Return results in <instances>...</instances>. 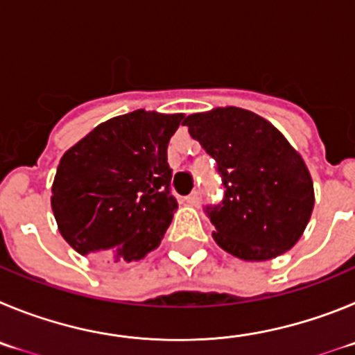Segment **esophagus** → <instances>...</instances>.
Wrapping results in <instances>:
<instances>
[{"instance_id":"34e87169","label":"esophagus","mask_w":355,"mask_h":355,"mask_svg":"<svg viewBox=\"0 0 355 355\" xmlns=\"http://www.w3.org/2000/svg\"><path fill=\"white\" fill-rule=\"evenodd\" d=\"M200 201H201V194L198 193V191L191 193L189 196H185V203H189V205H193V207L200 205Z\"/></svg>"}]
</instances>
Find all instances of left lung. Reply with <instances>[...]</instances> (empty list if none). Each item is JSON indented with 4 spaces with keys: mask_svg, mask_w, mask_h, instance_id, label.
<instances>
[{
    "mask_svg": "<svg viewBox=\"0 0 355 355\" xmlns=\"http://www.w3.org/2000/svg\"><path fill=\"white\" fill-rule=\"evenodd\" d=\"M217 162L225 185L219 205L205 207L214 241L233 257L263 261L301 239L313 205L304 161L270 122L242 107H216L184 120Z\"/></svg>",
    "mask_w": 355,
    "mask_h": 355,
    "instance_id": "obj_1",
    "label": "left lung"
}]
</instances>
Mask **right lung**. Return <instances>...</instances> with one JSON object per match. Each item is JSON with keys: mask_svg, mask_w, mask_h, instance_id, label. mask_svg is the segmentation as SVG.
Instances as JSON below:
<instances>
[{"mask_svg": "<svg viewBox=\"0 0 355 355\" xmlns=\"http://www.w3.org/2000/svg\"><path fill=\"white\" fill-rule=\"evenodd\" d=\"M182 118L132 111L97 125L63 154L51 207L79 254L138 261L161 244L178 209L168 143Z\"/></svg>", "mask_w": 355, "mask_h": 355, "instance_id": "add662e5", "label": "right lung"}]
</instances>
